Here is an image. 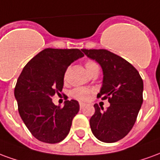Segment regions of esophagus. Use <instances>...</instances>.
Returning <instances> with one entry per match:
<instances>
[{
  "label": "esophagus",
  "mask_w": 160,
  "mask_h": 160,
  "mask_svg": "<svg viewBox=\"0 0 160 160\" xmlns=\"http://www.w3.org/2000/svg\"><path fill=\"white\" fill-rule=\"evenodd\" d=\"M85 105H86V104H84V103H80V109H83V108L85 107Z\"/></svg>",
  "instance_id": "34e87169"
}]
</instances>
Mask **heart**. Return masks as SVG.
<instances>
[{
    "mask_svg": "<svg viewBox=\"0 0 160 160\" xmlns=\"http://www.w3.org/2000/svg\"><path fill=\"white\" fill-rule=\"evenodd\" d=\"M85 67H86V69L89 73L93 72L95 69H98V67L97 64L92 61H87L85 62ZM67 72L68 71H66V73L64 74L65 78L67 76ZM92 92V90L90 88H87V87H76V88H74L71 91V96L77 100L87 101Z\"/></svg>",
    "mask_w": 160,
    "mask_h": 160,
    "instance_id": "obj_1",
    "label": "heart"
}]
</instances>
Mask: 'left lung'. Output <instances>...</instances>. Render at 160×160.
<instances>
[{"label":"left lung","instance_id":"left-lung-1","mask_svg":"<svg viewBox=\"0 0 160 160\" xmlns=\"http://www.w3.org/2000/svg\"><path fill=\"white\" fill-rule=\"evenodd\" d=\"M81 50L102 67L103 87L97 97L110 103L106 110L94 104L95 113L90 119L92 132L103 142L120 141L136 121L143 102V80L132 64L107 49Z\"/></svg>","mask_w":160,"mask_h":160}]
</instances>
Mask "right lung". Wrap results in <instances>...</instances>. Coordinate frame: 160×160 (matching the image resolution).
<instances>
[{"label":"right lung","mask_w":160,"mask_h":160,"mask_svg":"<svg viewBox=\"0 0 160 160\" xmlns=\"http://www.w3.org/2000/svg\"><path fill=\"white\" fill-rule=\"evenodd\" d=\"M83 56L78 49L48 48L30 60L18 78L14 96L19 116L38 141L55 144L69 133L80 110L78 101L67 100L61 107L53 104L51 98L62 90L68 67Z\"/></svg>","instance_id":"right-lung-1"}]
</instances>
